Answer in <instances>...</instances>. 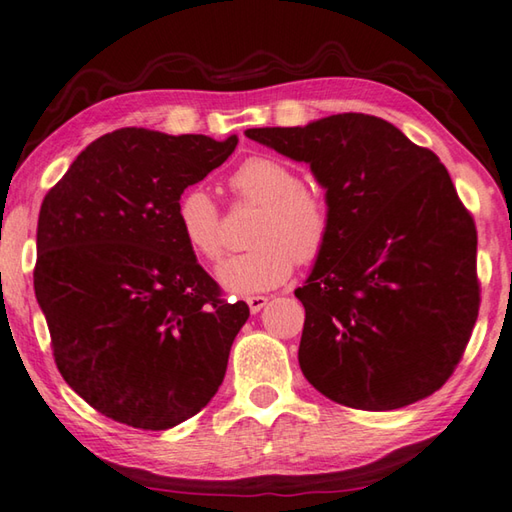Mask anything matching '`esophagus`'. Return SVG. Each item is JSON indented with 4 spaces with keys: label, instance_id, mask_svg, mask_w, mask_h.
Segmentation results:
<instances>
[{
    "label": "esophagus",
    "instance_id": "obj_1",
    "mask_svg": "<svg viewBox=\"0 0 512 512\" xmlns=\"http://www.w3.org/2000/svg\"><path fill=\"white\" fill-rule=\"evenodd\" d=\"M267 297H261V294H258V297H249L247 299V306H249V310H251V315H256V312H261L265 306H267Z\"/></svg>",
    "mask_w": 512,
    "mask_h": 512
}]
</instances>
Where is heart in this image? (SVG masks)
<instances>
[{
  "instance_id": "heart-1",
  "label": "heart",
  "mask_w": 512,
  "mask_h": 512,
  "mask_svg": "<svg viewBox=\"0 0 512 512\" xmlns=\"http://www.w3.org/2000/svg\"><path fill=\"white\" fill-rule=\"evenodd\" d=\"M229 184L238 200L261 204L251 229L254 247L218 267V283L231 294L272 290L290 279L294 258L301 265L324 254L333 231V213L324 195L303 184L299 170L285 161L256 155L233 170ZM179 236L204 261L222 256V218L213 197L200 186L179 197Z\"/></svg>"
}]
</instances>
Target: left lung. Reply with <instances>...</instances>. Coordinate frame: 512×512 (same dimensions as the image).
<instances>
[{
  "label": "left lung",
  "instance_id": "obj_1",
  "mask_svg": "<svg viewBox=\"0 0 512 512\" xmlns=\"http://www.w3.org/2000/svg\"><path fill=\"white\" fill-rule=\"evenodd\" d=\"M249 139L306 161L333 231L303 288L299 364L326 398L391 411L450 380L479 315L477 229L432 150L369 114Z\"/></svg>",
  "mask_w": 512,
  "mask_h": 512
}]
</instances>
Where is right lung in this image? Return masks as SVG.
Listing matches in <instances>:
<instances>
[{
	"mask_svg": "<svg viewBox=\"0 0 512 512\" xmlns=\"http://www.w3.org/2000/svg\"><path fill=\"white\" fill-rule=\"evenodd\" d=\"M238 137L121 128L44 195L35 299L62 378L116 423L170 429L209 405L249 306L227 303L179 236L184 188Z\"/></svg>",
	"mask_w": 512,
	"mask_h": 512,
	"instance_id": "obj_1",
	"label": "right lung"
}]
</instances>
